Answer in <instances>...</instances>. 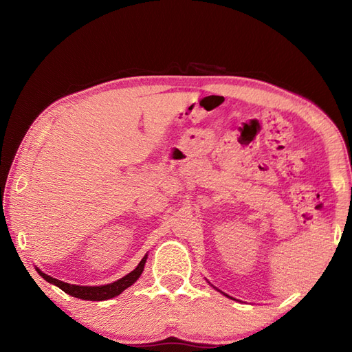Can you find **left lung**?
Returning <instances> with one entry per match:
<instances>
[{
  "instance_id": "1",
  "label": "left lung",
  "mask_w": 352,
  "mask_h": 352,
  "mask_svg": "<svg viewBox=\"0 0 352 352\" xmlns=\"http://www.w3.org/2000/svg\"><path fill=\"white\" fill-rule=\"evenodd\" d=\"M225 295H226V294H225ZM226 296H228V295H226Z\"/></svg>"
}]
</instances>
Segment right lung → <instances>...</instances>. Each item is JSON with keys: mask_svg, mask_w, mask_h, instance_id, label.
I'll list each match as a JSON object with an SVG mask.
<instances>
[{"mask_svg": "<svg viewBox=\"0 0 352 352\" xmlns=\"http://www.w3.org/2000/svg\"><path fill=\"white\" fill-rule=\"evenodd\" d=\"M148 255L140 261V264L136 265V269L131 273H127L124 278L116 280L113 283L109 285H101V286H80V285H70L66 282H61L58 279L51 278V276L42 273L38 267L36 272L44 278L47 282L52 283L58 286L61 291H65L66 294L74 296V298H80V300H87V301H105V300H110V298H114L117 295H120L124 289L127 287L132 286L138 279H140V276L144 272V265L146 261Z\"/></svg>", "mask_w": 352, "mask_h": 352, "instance_id": "add662e5", "label": "right lung"}]
</instances>
